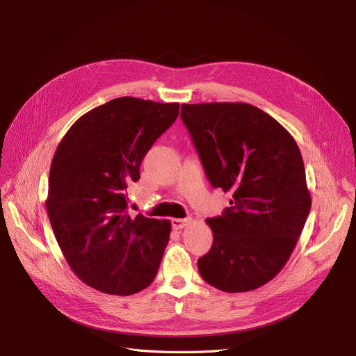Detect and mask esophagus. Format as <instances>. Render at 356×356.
Listing matches in <instances>:
<instances>
[{
    "label": "esophagus",
    "mask_w": 356,
    "mask_h": 356,
    "mask_svg": "<svg viewBox=\"0 0 356 356\" xmlns=\"http://www.w3.org/2000/svg\"><path fill=\"white\" fill-rule=\"evenodd\" d=\"M192 222V218H184V219H172V227L173 229H183L186 227H189Z\"/></svg>",
    "instance_id": "34e87169"
}]
</instances>
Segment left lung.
Segmentation results:
<instances>
[{"label":"left lung","instance_id":"left-lung-1","mask_svg":"<svg viewBox=\"0 0 356 356\" xmlns=\"http://www.w3.org/2000/svg\"><path fill=\"white\" fill-rule=\"evenodd\" d=\"M180 117L213 188L231 208L207 219L212 247L200 277L227 293L255 290L283 270L312 207L305 164L289 131L244 102L183 104Z\"/></svg>","mask_w":356,"mask_h":356}]
</instances>
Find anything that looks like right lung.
<instances>
[{
    "instance_id": "right-lung-1",
    "label": "right lung",
    "mask_w": 356,
    "mask_h": 356,
    "mask_svg": "<svg viewBox=\"0 0 356 356\" xmlns=\"http://www.w3.org/2000/svg\"><path fill=\"white\" fill-rule=\"evenodd\" d=\"M180 104L122 97L86 112L59 143L46 209L72 271L92 289L129 296L148 287L170 238V220L131 218L127 184L179 115Z\"/></svg>"
}]
</instances>
